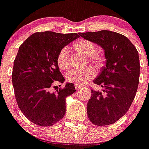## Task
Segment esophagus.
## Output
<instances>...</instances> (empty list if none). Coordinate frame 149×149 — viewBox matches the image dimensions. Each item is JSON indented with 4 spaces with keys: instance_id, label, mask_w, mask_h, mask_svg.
Segmentation results:
<instances>
[{
    "instance_id": "34e87169",
    "label": "esophagus",
    "mask_w": 149,
    "mask_h": 149,
    "mask_svg": "<svg viewBox=\"0 0 149 149\" xmlns=\"http://www.w3.org/2000/svg\"><path fill=\"white\" fill-rule=\"evenodd\" d=\"M75 88H76V90H79V89H80L81 88V86H79V85H75Z\"/></svg>"
}]
</instances>
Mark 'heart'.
I'll list each match as a JSON object with an SVG mask.
<instances>
[{
  "label": "heart",
  "instance_id": "heart-1",
  "mask_svg": "<svg viewBox=\"0 0 149 149\" xmlns=\"http://www.w3.org/2000/svg\"><path fill=\"white\" fill-rule=\"evenodd\" d=\"M73 49L76 52L87 56V60L98 68L104 67L105 64V57L102 53L97 52V47L94 43L87 40H80L73 45ZM57 65L60 70L66 71L70 68L69 63V52L66 47L63 48L58 53L56 59ZM96 72L94 68L88 66L82 70H72L66 74V81L69 83L83 85L90 79L95 76Z\"/></svg>",
  "mask_w": 149,
  "mask_h": 149
}]
</instances>
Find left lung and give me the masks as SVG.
Here are the masks:
<instances>
[{"label":"left lung","instance_id":"left-lung-1","mask_svg":"<svg viewBox=\"0 0 149 149\" xmlns=\"http://www.w3.org/2000/svg\"><path fill=\"white\" fill-rule=\"evenodd\" d=\"M81 37L101 46L104 50L106 66L94 83L102 91L91 89L87 115L97 126L113 124L128 111L139 83V52L123 34L102 30L81 33Z\"/></svg>","mask_w":149,"mask_h":149}]
</instances>
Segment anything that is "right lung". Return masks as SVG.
<instances>
[{"instance_id":"1","label":"right lung","mask_w":149,"mask_h":149,"mask_svg":"<svg viewBox=\"0 0 149 149\" xmlns=\"http://www.w3.org/2000/svg\"><path fill=\"white\" fill-rule=\"evenodd\" d=\"M79 37L77 33L36 32L19 47L12 71L15 97L22 113L37 125L52 126L65 115V98L76 91L74 85L68 83L55 92L51 88L65 81L57 65L58 53Z\"/></svg>"}]
</instances>
